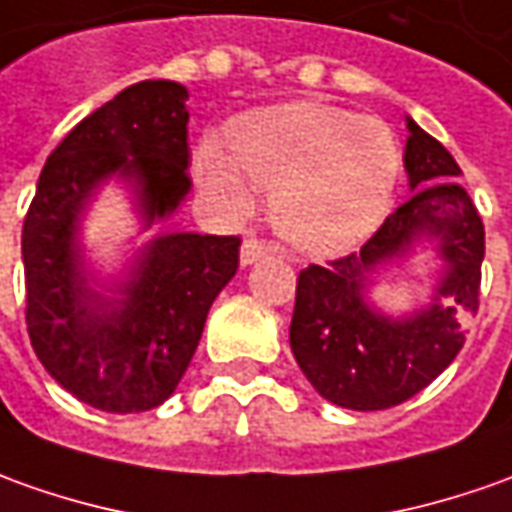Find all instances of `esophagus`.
<instances>
[{
	"label": "esophagus",
	"instance_id": "34e87169",
	"mask_svg": "<svg viewBox=\"0 0 512 512\" xmlns=\"http://www.w3.org/2000/svg\"><path fill=\"white\" fill-rule=\"evenodd\" d=\"M266 255H269V246H266L263 241L249 238V241H243V246H241V266H252V263L263 260Z\"/></svg>",
	"mask_w": 512,
	"mask_h": 512
}]
</instances>
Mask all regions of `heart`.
I'll return each instance as SVG.
<instances>
[{"instance_id": "1", "label": "heart", "mask_w": 512, "mask_h": 512, "mask_svg": "<svg viewBox=\"0 0 512 512\" xmlns=\"http://www.w3.org/2000/svg\"><path fill=\"white\" fill-rule=\"evenodd\" d=\"M401 148L387 123L319 100L249 111L229 125V151L204 139L198 187L224 210H246L249 182L271 193L285 241L311 255L353 249L387 215Z\"/></svg>"}]
</instances>
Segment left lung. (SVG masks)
Wrapping results in <instances>:
<instances>
[{
	"label": "left lung",
	"instance_id": "obj_1",
	"mask_svg": "<svg viewBox=\"0 0 512 512\" xmlns=\"http://www.w3.org/2000/svg\"><path fill=\"white\" fill-rule=\"evenodd\" d=\"M403 168L412 196L361 252L308 266L297 280L291 353L311 387L342 409L378 412L409 401L457 358L468 316L479 308L485 227L457 184L462 170L446 148L406 117ZM431 242L441 260L426 306L401 317L372 301L377 271Z\"/></svg>",
	"mask_w": 512,
	"mask_h": 512
}]
</instances>
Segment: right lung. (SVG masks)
Instances as JSON below:
<instances>
[{"label": "right lung", "instance_id": "obj_1", "mask_svg": "<svg viewBox=\"0 0 512 512\" xmlns=\"http://www.w3.org/2000/svg\"><path fill=\"white\" fill-rule=\"evenodd\" d=\"M184 100L182 83L139 81L92 111L50 154L24 218L30 344L69 395L100 412L168 401L238 271L235 235H156L120 277H100L83 246V215L103 184L131 190L142 229L179 210L190 193Z\"/></svg>", "mask_w": 512, "mask_h": 512}]
</instances>
